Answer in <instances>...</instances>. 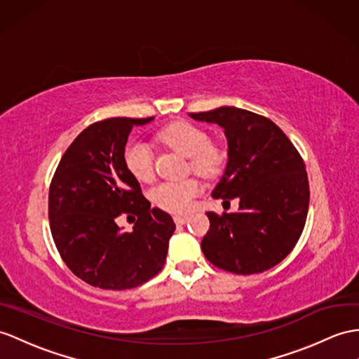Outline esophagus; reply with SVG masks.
I'll use <instances>...</instances> for the list:
<instances>
[{
  "instance_id": "esophagus-1",
  "label": "esophagus",
  "mask_w": 359,
  "mask_h": 359,
  "mask_svg": "<svg viewBox=\"0 0 359 359\" xmlns=\"http://www.w3.org/2000/svg\"><path fill=\"white\" fill-rule=\"evenodd\" d=\"M173 221H175V224L177 225H182V224H186L187 221H189V216H173Z\"/></svg>"
}]
</instances>
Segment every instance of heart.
<instances>
[{
	"instance_id": "obj_1",
	"label": "heart",
	"mask_w": 359,
	"mask_h": 359,
	"mask_svg": "<svg viewBox=\"0 0 359 359\" xmlns=\"http://www.w3.org/2000/svg\"><path fill=\"white\" fill-rule=\"evenodd\" d=\"M161 142L190 158V169L212 177L219 170L224 155L216 146L210 143L208 134L204 129L187 121H177L164 128L158 134ZM123 161L133 177L142 182L154 180L155 164L154 151L149 143L143 140H130L125 146ZM203 191V186L196 178L181 181H164L151 191L152 203L169 213H186L195 204L196 196Z\"/></svg>"
}]
</instances>
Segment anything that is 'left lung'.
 <instances>
[{
  "instance_id": "obj_1",
  "label": "left lung",
  "mask_w": 359,
  "mask_h": 359,
  "mask_svg": "<svg viewBox=\"0 0 359 359\" xmlns=\"http://www.w3.org/2000/svg\"><path fill=\"white\" fill-rule=\"evenodd\" d=\"M219 125L229 143V163L212 196L239 199V212H208L201 242L210 264L234 274H257L276 266L299 242L309 208L304 161L274 121L247 109L221 107L191 112Z\"/></svg>"
}]
</instances>
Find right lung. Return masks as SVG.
<instances>
[{
  "label": "right lung",
  "mask_w": 359,
  "mask_h": 359,
  "mask_svg": "<svg viewBox=\"0 0 359 359\" xmlns=\"http://www.w3.org/2000/svg\"><path fill=\"white\" fill-rule=\"evenodd\" d=\"M154 117L95 121L69 144L48 191L50 230L72 273L102 290H133L160 273L175 222L152 208L129 173L123 151L133 126ZM135 215L130 233L118 216Z\"/></svg>",
  "instance_id": "obj_1"
}]
</instances>
